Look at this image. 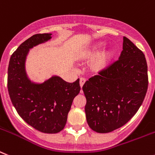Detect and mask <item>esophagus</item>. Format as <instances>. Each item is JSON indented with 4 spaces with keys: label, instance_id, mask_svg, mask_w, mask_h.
I'll return each mask as SVG.
<instances>
[{
    "label": "esophagus",
    "instance_id": "esophagus-1",
    "mask_svg": "<svg viewBox=\"0 0 155 155\" xmlns=\"http://www.w3.org/2000/svg\"><path fill=\"white\" fill-rule=\"evenodd\" d=\"M85 82H86L85 79H84V78H80V88H81V89H82V87H83V86H84V84H85Z\"/></svg>",
    "mask_w": 155,
    "mask_h": 155
}]
</instances>
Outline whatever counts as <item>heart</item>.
Returning a JSON list of instances; mask_svg holds the SVG:
<instances>
[{
	"label": "heart",
	"instance_id": "1",
	"mask_svg": "<svg viewBox=\"0 0 155 155\" xmlns=\"http://www.w3.org/2000/svg\"><path fill=\"white\" fill-rule=\"evenodd\" d=\"M104 42L97 41L81 53L80 59L84 61H89L88 71L93 75H99L102 73L110 65V62L115 55V50L113 49H106L101 51L103 48Z\"/></svg>",
	"mask_w": 155,
	"mask_h": 155
}]
</instances>
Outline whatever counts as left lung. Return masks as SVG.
I'll return each mask as SVG.
<instances>
[{"mask_svg": "<svg viewBox=\"0 0 155 155\" xmlns=\"http://www.w3.org/2000/svg\"><path fill=\"white\" fill-rule=\"evenodd\" d=\"M119 60L83 87L88 125L98 133L120 128L136 114L148 87L147 64L143 53L123 38Z\"/></svg>", "mask_w": 155, "mask_h": 155, "instance_id": "8db88e82", "label": "left lung"}]
</instances>
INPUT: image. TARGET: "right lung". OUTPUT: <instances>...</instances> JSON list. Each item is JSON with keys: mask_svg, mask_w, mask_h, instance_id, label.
<instances>
[{"mask_svg": "<svg viewBox=\"0 0 155 155\" xmlns=\"http://www.w3.org/2000/svg\"><path fill=\"white\" fill-rule=\"evenodd\" d=\"M52 34L31 36L12 53L8 69V90L14 107L27 124L44 133H58L65 126L80 80L68 83L53 75L43 83L31 81L26 71L30 49L51 39Z\"/></svg>", "mask_w": 155, "mask_h": 155, "instance_id": "1", "label": "right lung"}]
</instances>
